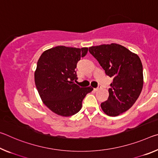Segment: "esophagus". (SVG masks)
<instances>
[{"instance_id": "1", "label": "esophagus", "mask_w": 158, "mask_h": 158, "mask_svg": "<svg viewBox=\"0 0 158 158\" xmlns=\"http://www.w3.org/2000/svg\"><path fill=\"white\" fill-rule=\"evenodd\" d=\"M100 89H101V86H98V88H96V89H94V90L95 91H98V90Z\"/></svg>"}]
</instances>
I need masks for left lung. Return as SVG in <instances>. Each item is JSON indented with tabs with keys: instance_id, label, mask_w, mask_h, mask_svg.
<instances>
[{
	"instance_id": "8db88e82",
	"label": "left lung",
	"mask_w": 158,
	"mask_h": 158,
	"mask_svg": "<svg viewBox=\"0 0 158 158\" xmlns=\"http://www.w3.org/2000/svg\"><path fill=\"white\" fill-rule=\"evenodd\" d=\"M89 52L113 78L108 100L101 108L109 116L127 111L139 96L143 84V66L137 54L121 44L111 43L89 47Z\"/></svg>"
}]
</instances>
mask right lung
<instances>
[{"label":"right lung","instance_id":"1","mask_svg":"<svg viewBox=\"0 0 158 158\" xmlns=\"http://www.w3.org/2000/svg\"><path fill=\"white\" fill-rule=\"evenodd\" d=\"M88 47L57 46L42 53L35 71V83L41 100L53 113L70 116L80 111L82 101L92 87H80L75 69L88 53Z\"/></svg>","mask_w":158,"mask_h":158}]
</instances>
